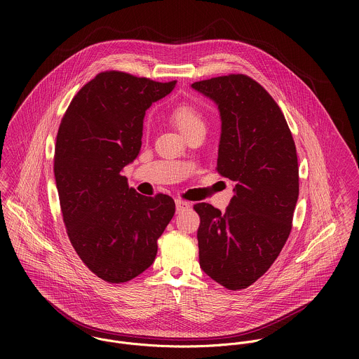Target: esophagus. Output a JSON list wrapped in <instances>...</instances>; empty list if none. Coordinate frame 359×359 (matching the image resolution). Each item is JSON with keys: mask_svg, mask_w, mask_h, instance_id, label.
<instances>
[{"mask_svg": "<svg viewBox=\"0 0 359 359\" xmlns=\"http://www.w3.org/2000/svg\"><path fill=\"white\" fill-rule=\"evenodd\" d=\"M191 205L188 202H184V201H180V199H177L175 201V208H177V212H181V211H185V210H188Z\"/></svg>", "mask_w": 359, "mask_h": 359, "instance_id": "1", "label": "esophagus"}]
</instances>
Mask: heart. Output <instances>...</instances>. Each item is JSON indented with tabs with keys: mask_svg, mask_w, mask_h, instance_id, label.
Here are the masks:
<instances>
[{
	"mask_svg": "<svg viewBox=\"0 0 359 359\" xmlns=\"http://www.w3.org/2000/svg\"><path fill=\"white\" fill-rule=\"evenodd\" d=\"M170 120L185 137L196 130H205V120L202 110L192 103H180L170 111Z\"/></svg>",
	"mask_w": 359,
	"mask_h": 359,
	"instance_id": "1",
	"label": "heart"
}]
</instances>
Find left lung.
<instances>
[{
	"label": "left lung",
	"instance_id": "1",
	"mask_svg": "<svg viewBox=\"0 0 359 359\" xmlns=\"http://www.w3.org/2000/svg\"><path fill=\"white\" fill-rule=\"evenodd\" d=\"M192 88L218 106L217 171L235 182L224 214L208 203L194 205L201 268L229 290L246 289L273 264L292 231L296 145L278 103L249 76L214 77Z\"/></svg>",
	"mask_w": 359,
	"mask_h": 359
}]
</instances>
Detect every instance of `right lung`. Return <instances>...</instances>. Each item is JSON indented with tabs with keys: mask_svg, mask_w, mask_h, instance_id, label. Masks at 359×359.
<instances>
[{
	"mask_svg": "<svg viewBox=\"0 0 359 359\" xmlns=\"http://www.w3.org/2000/svg\"><path fill=\"white\" fill-rule=\"evenodd\" d=\"M175 83L103 72L60 121L53 172L63 222L76 253L104 282H128L148 269L175 212L170 196H142L121 175L141 151L145 111Z\"/></svg>",
	"mask_w": 359,
	"mask_h": 359,
	"instance_id": "add662e5",
	"label": "right lung"
}]
</instances>
